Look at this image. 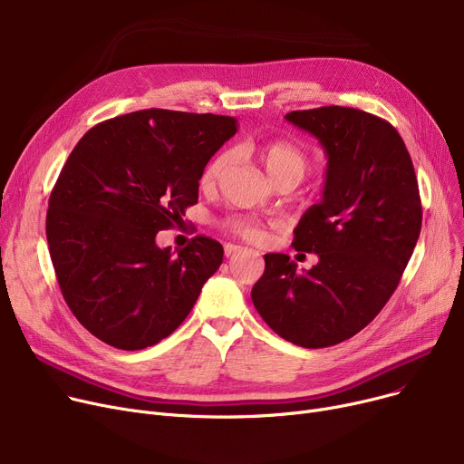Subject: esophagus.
I'll list each match as a JSON object with an SVG mask.
<instances>
[{
  "label": "esophagus",
  "instance_id": "obj_1",
  "mask_svg": "<svg viewBox=\"0 0 464 464\" xmlns=\"http://www.w3.org/2000/svg\"><path fill=\"white\" fill-rule=\"evenodd\" d=\"M245 248L242 246H237V245H226V256L227 257H231V256H235V254H238V252H242Z\"/></svg>",
  "mask_w": 464,
  "mask_h": 464
}]
</instances>
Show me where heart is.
<instances>
[{"label": "heart", "mask_w": 464, "mask_h": 464, "mask_svg": "<svg viewBox=\"0 0 464 464\" xmlns=\"http://www.w3.org/2000/svg\"><path fill=\"white\" fill-rule=\"evenodd\" d=\"M250 150L256 154L259 163L265 167L266 175L276 184L280 180H295L297 184L308 175L312 169V161L301 146L289 140H266V142H252ZM231 167V154L227 150L218 152L212 156L201 170L199 184L203 189H216L224 182L227 170ZM227 227L237 235L248 240H261L263 227L248 218H231Z\"/></svg>", "instance_id": "1"}]
</instances>
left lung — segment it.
I'll return each mask as SVG.
<instances>
[{
	"instance_id": "left-lung-1",
	"label": "left lung",
	"mask_w": 464,
	"mask_h": 464,
	"mask_svg": "<svg viewBox=\"0 0 464 464\" xmlns=\"http://www.w3.org/2000/svg\"><path fill=\"white\" fill-rule=\"evenodd\" d=\"M291 124L327 154L322 201L295 227L294 246L318 256L297 273L266 254L252 301L265 324L301 348H327L367 327L397 289L421 231L416 170L389 121L350 107L291 111Z\"/></svg>"
}]
</instances>
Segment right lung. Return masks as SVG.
Masks as SVG:
<instances>
[{
	"mask_svg": "<svg viewBox=\"0 0 464 464\" xmlns=\"http://www.w3.org/2000/svg\"><path fill=\"white\" fill-rule=\"evenodd\" d=\"M235 133L233 116L149 109L93 126L69 154L48 199V252L67 306L105 344H158L222 265L210 237L175 256L156 235L184 222L203 167Z\"/></svg>",
	"mask_w": 464,
	"mask_h": 464,
	"instance_id": "add662e5",
	"label": "right lung"
}]
</instances>
